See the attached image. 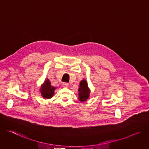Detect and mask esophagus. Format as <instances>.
Wrapping results in <instances>:
<instances>
[{
    "label": "esophagus",
    "mask_w": 149,
    "mask_h": 149,
    "mask_svg": "<svg viewBox=\"0 0 149 149\" xmlns=\"http://www.w3.org/2000/svg\"><path fill=\"white\" fill-rule=\"evenodd\" d=\"M68 86H69L68 83H65V82H64V83L63 84V86L64 88H67V87H68Z\"/></svg>",
    "instance_id": "34e87169"
}]
</instances>
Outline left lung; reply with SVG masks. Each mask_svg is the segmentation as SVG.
Returning <instances> with one entry per match:
<instances>
[{
	"mask_svg": "<svg viewBox=\"0 0 149 149\" xmlns=\"http://www.w3.org/2000/svg\"><path fill=\"white\" fill-rule=\"evenodd\" d=\"M90 89L85 79L82 80L79 84V99L80 102L86 101L89 97Z\"/></svg>",
	"mask_w": 149,
	"mask_h": 149,
	"instance_id": "1",
	"label": "left lung"
}]
</instances>
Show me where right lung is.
Segmentation results:
<instances>
[{
    "mask_svg": "<svg viewBox=\"0 0 149 149\" xmlns=\"http://www.w3.org/2000/svg\"><path fill=\"white\" fill-rule=\"evenodd\" d=\"M55 89L56 88L51 85L49 80L47 79L41 86L40 92L41 96L44 99H49L52 98L54 95Z\"/></svg>",
    "mask_w": 149,
    "mask_h": 149,
    "instance_id": "obj_1",
    "label": "right lung"
}]
</instances>
